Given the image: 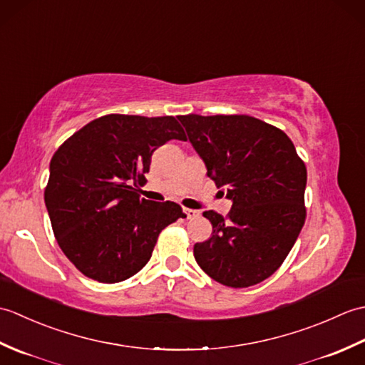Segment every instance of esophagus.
<instances>
[{
  "mask_svg": "<svg viewBox=\"0 0 365 365\" xmlns=\"http://www.w3.org/2000/svg\"><path fill=\"white\" fill-rule=\"evenodd\" d=\"M183 213L187 216V220H195L199 216L197 210H192V208H183Z\"/></svg>",
  "mask_w": 365,
  "mask_h": 365,
  "instance_id": "1",
  "label": "esophagus"
}]
</instances>
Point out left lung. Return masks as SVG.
I'll return each instance as SVG.
<instances>
[{
	"instance_id": "1",
	"label": "left lung",
	"mask_w": 365,
	"mask_h": 365,
	"mask_svg": "<svg viewBox=\"0 0 365 365\" xmlns=\"http://www.w3.org/2000/svg\"><path fill=\"white\" fill-rule=\"evenodd\" d=\"M207 175L232 200L226 218L204 212L212 237L195 259L222 285L245 289L282 265L306 221L307 170L290 138L246 114L178 115Z\"/></svg>"
}]
</instances>
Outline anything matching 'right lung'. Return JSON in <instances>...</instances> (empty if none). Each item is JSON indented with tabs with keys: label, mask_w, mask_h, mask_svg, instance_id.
I'll list each match as a JSON object with an SVG mask.
<instances>
[{
	"label": "right lung",
	"mask_w": 365,
	"mask_h": 365,
	"mask_svg": "<svg viewBox=\"0 0 365 365\" xmlns=\"http://www.w3.org/2000/svg\"><path fill=\"white\" fill-rule=\"evenodd\" d=\"M169 139L187 141L173 115L108 114L54 152L45 205L59 247L86 277L114 284L135 276L150 260L160 232L185 218L178 204L147 200L133 188Z\"/></svg>",
	"instance_id": "1"
}]
</instances>
